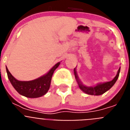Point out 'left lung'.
<instances>
[{
	"label": "left lung",
	"mask_w": 130,
	"mask_h": 130,
	"mask_svg": "<svg viewBox=\"0 0 130 130\" xmlns=\"http://www.w3.org/2000/svg\"><path fill=\"white\" fill-rule=\"evenodd\" d=\"M120 70V68H119V71H118V73H117L115 77L112 79V81H109V82H107V83H104L98 84V85H97L96 87H86V86H84L81 83V81H79L75 69H74V74H75V79H76L77 81V83L78 85H79V88H81V90H82L84 92H85L86 94H90V95L98 96V95L103 94L104 93H105V92L107 91L108 90H109L110 88H111L112 86L114 85V84L116 83L117 79L119 78Z\"/></svg>",
	"instance_id": "8db88e82"
}]
</instances>
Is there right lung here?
<instances>
[{"label": "right lung", "instance_id": "add662e5", "mask_svg": "<svg viewBox=\"0 0 130 130\" xmlns=\"http://www.w3.org/2000/svg\"><path fill=\"white\" fill-rule=\"evenodd\" d=\"M59 65L60 62H58L50 70L46 75L29 81H21L17 80L12 76L7 67L6 72L10 83L19 94L25 97L35 98L41 97L46 94L50 87L54 71Z\"/></svg>", "mask_w": 130, "mask_h": 130}]
</instances>
